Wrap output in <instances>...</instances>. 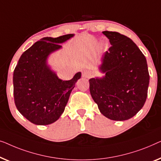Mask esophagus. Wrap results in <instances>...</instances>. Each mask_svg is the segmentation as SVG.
<instances>
[{
	"instance_id": "1",
	"label": "esophagus",
	"mask_w": 161,
	"mask_h": 161,
	"mask_svg": "<svg viewBox=\"0 0 161 161\" xmlns=\"http://www.w3.org/2000/svg\"><path fill=\"white\" fill-rule=\"evenodd\" d=\"M89 71H88L87 70H83V71H81V76H82V77L89 78Z\"/></svg>"
}]
</instances>
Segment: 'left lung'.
I'll return each instance as SVG.
<instances>
[{"label": "left lung", "instance_id": "left-lung-1", "mask_svg": "<svg viewBox=\"0 0 161 161\" xmlns=\"http://www.w3.org/2000/svg\"><path fill=\"white\" fill-rule=\"evenodd\" d=\"M112 46L102 58L103 78L89 80L90 92L101 114L112 120L133 117L145 103L149 75L145 56L130 38L103 31Z\"/></svg>", "mask_w": 161, "mask_h": 161}]
</instances>
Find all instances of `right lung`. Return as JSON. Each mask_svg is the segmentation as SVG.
<instances>
[{"label": "right lung", "mask_w": 161, "mask_h": 161, "mask_svg": "<svg viewBox=\"0 0 161 161\" xmlns=\"http://www.w3.org/2000/svg\"><path fill=\"white\" fill-rule=\"evenodd\" d=\"M74 36L42 38L22 53L16 65L13 75L16 107L33 124L45 125L58 120L81 77L78 72L71 80H61L47 63L48 56Z\"/></svg>", "instance_id": "1"}]
</instances>
